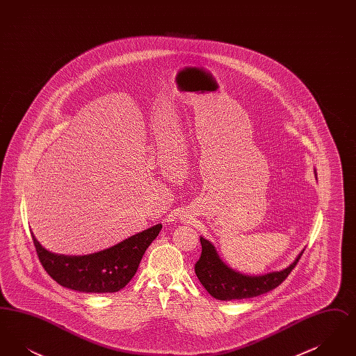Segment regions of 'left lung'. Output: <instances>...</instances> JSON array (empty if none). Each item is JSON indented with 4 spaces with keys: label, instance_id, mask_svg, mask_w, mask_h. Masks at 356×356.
<instances>
[{
    "label": "left lung",
    "instance_id": "left-lung-1",
    "mask_svg": "<svg viewBox=\"0 0 356 356\" xmlns=\"http://www.w3.org/2000/svg\"><path fill=\"white\" fill-rule=\"evenodd\" d=\"M316 176V170H315ZM202 256L195 264V272L211 296L219 300H238L267 293L280 286L298 264L305 250L283 271L270 272L261 276H248L229 268L216 252L213 244L200 237Z\"/></svg>",
    "mask_w": 356,
    "mask_h": 356
}]
</instances>
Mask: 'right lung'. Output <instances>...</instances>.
<instances>
[{"label":"right lung","mask_w":356,"mask_h":356,"mask_svg":"<svg viewBox=\"0 0 356 356\" xmlns=\"http://www.w3.org/2000/svg\"><path fill=\"white\" fill-rule=\"evenodd\" d=\"M161 228V224L153 225L108 250L84 256L51 254L37 241L33 232L32 238L42 267L60 286L80 292L112 293L131 282L143 254Z\"/></svg>","instance_id":"1"}]
</instances>
